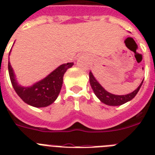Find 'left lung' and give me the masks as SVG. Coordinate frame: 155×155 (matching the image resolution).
Listing matches in <instances>:
<instances>
[{
  "mask_svg": "<svg viewBox=\"0 0 155 155\" xmlns=\"http://www.w3.org/2000/svg\"><path fill=\"white\" fill-rule=\"evenodd\" d=\"M89 81L91 87H92V90H93V92H94L95 95L97 97V98L102 103L105 104L109 106H119L131 101L137 95V93L139 91L140 87H142V83H143V80H142V83L140 84L137 89H135L131 93H129V94L126 95H120H120L112 94L110 92H107L101 85L100 84V83L96 80V78L94 77L92 71L89 72Z\"/></svg>",
  "mask_w": 155,
  "mask_h": 155,
  "instance_id": "left-lung-1",
  "label": "left lung"
}]
</instances>
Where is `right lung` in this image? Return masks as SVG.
<instances>
[{"label": "right lung", "instance_id": "obj_1", "mask_svg": "<svg viewBox=\"0 0 155 155\" xmlns=\"http://www.w3.org/2000/svg\"><path fill=\"white\" fill-rule=\"evenodd\" d=\"M10 52L11 51L9 54ZM73 65V63L62 64L50 73L47 77L28 87H23L18 84L9 61L8 69L12 85L21 99L29 105L36 108H42L55 101L63 85V75L67 70Z\"/></svg>", "mask_w": 155, "mask_h": 155}]
</instances>
